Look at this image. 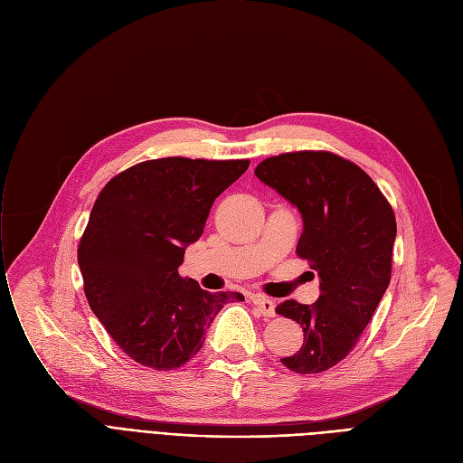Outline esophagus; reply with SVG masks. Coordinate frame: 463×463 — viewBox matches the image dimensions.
<instances>
[{
	"label": "esophagus",
	"mask_w": 463,
	"mask_h": 463,
	"mask_svg": "<svg viewBox=\"0 0 463 463\" xmlns=\"http://www.w3.org/2000/svg\"><path fill=\"white\" fill-rule=\"evenodd\" d=\"M253 304H255V307L260 311V315L262 317H274L276 315V304L270 300V298H266V297H253Z\"/></svg>",
	"instance_id": "esophagus-1"
}]
</instances>
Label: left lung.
I'll return each instance as SVG.
<instances>
[{
    "label": "left lung",
    "mask_w": 463,
    "mask_h": 463,
    "mask_svg": "<svg viewBox=\"0 0 463 463\" xmlns=\"http://www.w3.org/2000/svg\"><path fill=\"white\" fill-rule=\"evenodd\" d=\"M255 175L302 213L297 255L321 278L315 304L276 307L304 330L300 351L281 364L295 373L326 372L354 349L391 283L394 210L358 165L332 152L274 156Z\"/></svg>",
    "instance_id": "1"
}]
</instances>
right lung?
Wrapping results in <instances>:
<instances>
[{
    "mask_svg": "<svg viewBox=\"0 0 463 463\" xmlns=\"http://www.w3.org/2000/svg\"><path fill=\"white\" fill-rule=\"evenodd\" d=\"M248 166V159L142 161L97 197L79 244L84 293L116 345L142 366H184L222 307L244 300L231 290L208 293L178 269L213 201Z\"/></svg>",
    "mask_w": 463,
    "mask_h": 463,
    "instance_id": "right-lung-1",
    "label": "right lung"
}]
</instances>
